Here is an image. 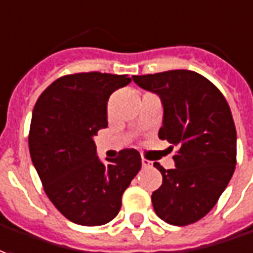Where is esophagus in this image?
I'll use <instances>...</instances> for the list:
<instances>
[{
	"label": "esophagus",
	"mask_w": 253,
	"mask_h": 253,
	"mask_svg": "<svg viewBox=\"0 0 253 253\" xmlns=\"http://www.w3.org/2000/svg\"><path fill=\"white\" fill-rule=\"evenodd\" d=\"M142 167L143 168H150V167H153V163H150L149 160H142Z\"/></svg>",
	"instance_id": "obj_1"
}]
</instances>
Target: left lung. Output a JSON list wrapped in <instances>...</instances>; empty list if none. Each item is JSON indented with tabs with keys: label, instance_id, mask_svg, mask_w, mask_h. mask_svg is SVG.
Segmentation results:
<instances>
[{
	"label": "left lung",
	"instance_id": "obj_1",
	"mask_svg": "<svg viewBox=\"0 0 253 253\" xmlns=\"http://www.w3.org/2000/svg\"><path fill=\"white\" fill-rule=\"evenodd\" d=\"M132 78L160 96L164 116L158 137L177 147L173 169L154 163L163 173L161 187L151 196L154 211L175 226L197 222L215 207L234 173L237 133L229 104L220 90L196 71Z\"/></svg>",
	"mask_w": 253,
	"mask_h": 253
}]
</instances>
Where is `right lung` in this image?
I'll list each match as a JSON object with an SVG mask.
<instances>
[{
	"label": "right lung",
	"mask_w": 253,
	"mask_h": 253,
	"mask_svg": "<svg viewBox=\"0 0 253 253\" xmlns=\"http://www.w3.org/2000/svg\"><path fill=\"white\" fill-rule=\"evenodd\" d=\"M130 78L107 73H78L52 83L33 110L29 149L33 165L52 204L69 220L102 226L121 210L125 190L142 160L123 150L103 163L93 137L107 128V102Z\"/></svg>",
	"instance_id": "add662e5"
}]
</instances>
